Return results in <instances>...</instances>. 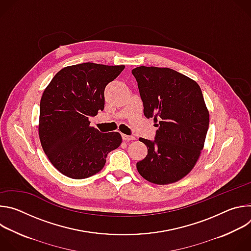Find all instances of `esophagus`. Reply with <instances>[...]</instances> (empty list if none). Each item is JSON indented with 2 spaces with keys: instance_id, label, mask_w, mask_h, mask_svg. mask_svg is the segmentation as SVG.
Returning a JSON list of instances; mask_svg holds the SVG:
<instances>
[{
  "instance_id": "esophagus-1",
  "label": "esophagus",
  "mask_w": 251,
  "mask_h": 251,
  "mask_svg": "<svg viewBox=\"0 0 251 251\" xmlns=\"http://www.w3.org/2000/svg\"><path fill=\"white\" fill-rule=\"evenodd\" d=\"M122 139H123L124 141H132V140H134L135 138H134L133 136H128V135L122 134Z\"/></svg>"
}]
</instances>
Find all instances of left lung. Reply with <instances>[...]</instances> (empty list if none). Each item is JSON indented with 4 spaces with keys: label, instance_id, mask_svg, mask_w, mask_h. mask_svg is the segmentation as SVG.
I'll use <instances>...</instances> for the list:
<instances>
[{
    "label": "left lung",
    "instance_id": "8db88e82",
    "mask_svg": "<svg viewBox=\"0 0 251 251\" xmlns=\"http://www.w3.org/2000/svg\"><path fill=\"white\" fill-rule=\"evenodd\" d=\"M144 104V115L159 120L155 140L140 138L148 154L137 163L139 174L156 185L182 180L203 149L209 113L200 85L168 67L138 66L132 70Z\"/></svg>",
    "mask_w": 251,
    "mask_h": 251
}]
</instances>
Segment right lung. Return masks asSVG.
Masks as SVG:
<instances>
[{"label":"right lung","instance_id":"1","mask_svg":"<svg viewBox=\"0 0 251 251\" xmlns=\"http://www.w3.org/2000/svg\"><path fill=\"white\" fill-rule=\"evenodd\" d=\"M124 68L93 62L69 65L46 87L39 136L48 159L62 175L76 180L91 176L103 169L107 154L120 146V133H100L88 117L104 109V89Z\"/></svg>","mask_w":251,"mask_h":251}]
</instances>
